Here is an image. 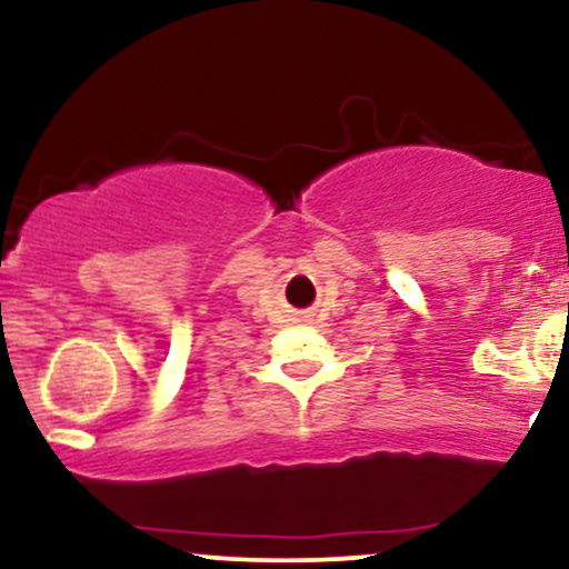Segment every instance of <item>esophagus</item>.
Segmentation results:
<instances>
[{
  "label": "esophagus",
  "mask_w": 569,
  "mask_h": 569,
  "mask_svg": "<svg viewBox=\"0 0 569 569\" xmlns=\"http://www.w3.org/2000/svg\"><path fill=\"white\" fill-rule=\"evenodd\" d=\"M293 321H297V323H307V321H312L310 310H305V312H297V316H293Z\"/></svg>",
  "instance_id": "1"
}]
</instances>
